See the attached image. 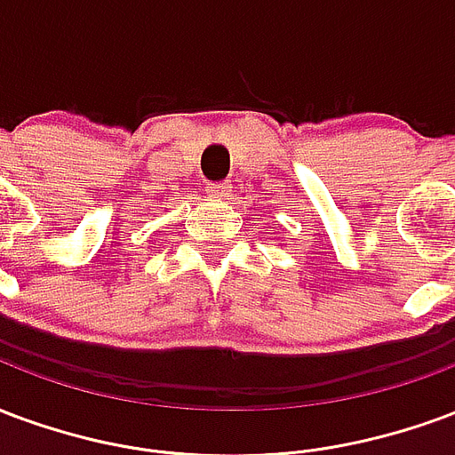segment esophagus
<instances>
[{"label":"esophagus","instance_id":"esophagus-1","mask_svg":"<svg viewBox=\"0 0 455 455\" xmlns=\"http://www.w3.org/2000/svg\"><path fill=\"white\" fill-rule=\"evenodd\" d=\"M205 191H208V196H213V198H228L232 191V187L230 184H208V188H205Z\"/></svg>","mask_w":455,"mask_h":455}]
</instances>
